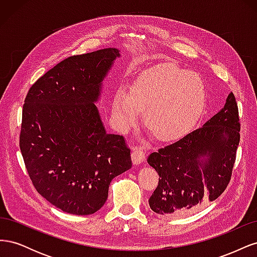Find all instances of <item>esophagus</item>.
Here are the masks:
<instances>
[{
	"label": "esophagus",
	"instance_id": "1",
	"mask_svg": "<svg viewBox=\"0 0 257 257\" xmlns=\"http://www.w3.org/2000/svg\"><path fill=\"white\" fill-rule=\"evenodd\" d=\"M146 158V153L143 148L135 147L133 150H132V160H133V163L135 165L141 164L142 162L145 161Z\"/></svg>",
	"mask_w": 257,
	"mask_h": 257
}]
</instances>
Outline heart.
Masks as SVG:
<instances>
[{
	"label": "heart",
	"instance_id": "obj_1",
	"mask_svg": "<svg viewBox=\"0 0 257 257\" xmlns=\"http://www.w3.org/2000/svg\"><path fill=\"white\" fill-rule=\"evenodd\" d=\"M207 91L200 77L170 64H159L139 75L127 93L116 91L112 113L121 131L144 124L159 141L178 139L195 126L206 106Z\"/></svg>",
	"mask_w": 257,
	"mask_h": 257
}]
</instances>
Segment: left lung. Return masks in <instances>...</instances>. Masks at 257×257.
Instances as JSON below:
<instances>
[{
    "instance_id": "left-lung-1",
    "label": "left lung",
    "mask_w": 257,
    "mask_h": 257,
    "mask_svg": "<svg viewBox=\"0 0 257 257\" xmlns=\"http://www.w3.org/2000/svg\"><path fill=\"white\" fill-rule=\"evenodd\" d=\"M236 98L229 93L222 109L203 126L148 158L160 176L149 199L159 214H183L213 201L226 189L240 142Z\"/></svg>"
}]
</instances>
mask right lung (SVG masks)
I'll return each mask as SVG.
<instances>
[{
    "instance_id": "1",
    "label": "right lung",
    "mask_w": 257,
    "mask_h": 257,
    "mask_svg": "<svg viewBox=\"0 0 257 257\" xmlns=\"http://www.w3.org/2000/svg\"><path fill=\"white\" fill-rule=\"evenodd\" d=\"M115 48L69 57L30 88L20 150L36 191L71 214L104 206L112 179L132 167L124 137L107 134L97 107Z\"/></svg>"
}]
</instances>
